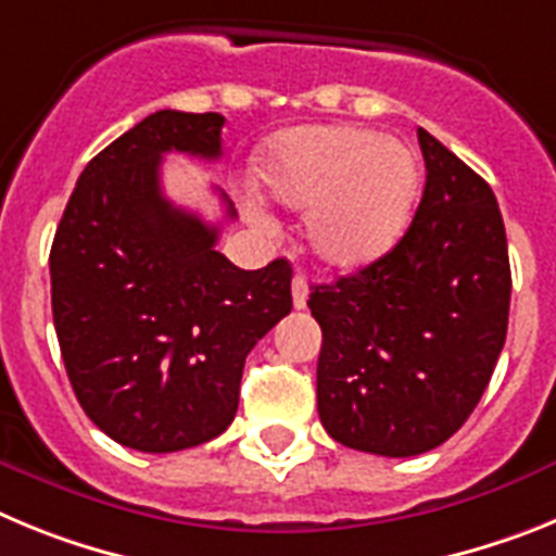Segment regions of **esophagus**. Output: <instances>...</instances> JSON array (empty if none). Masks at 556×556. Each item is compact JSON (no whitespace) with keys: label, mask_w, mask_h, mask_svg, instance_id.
Here are the masks:
<instances>
[{"label":"esophagus","mask_w":556,"mask_h":556,"mask_svg":"<svg viewBox=\"0 0 556 556\" xmlns=\"http://www.w3.org/2000/svg\"><path fill=\"white\" fill-rule=\"evenodd\" d=\"M306 301H308V283L303 275H294L292 278V303L294 308H306Z\"/></svg>","instance_id":"esophagus-1"}]
</instances>
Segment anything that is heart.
<instances>
[{
	"label": "heart",
	"mask_w": 556,
	"mask_h": 556,
	"mask_svg": "<svg viewBox=\"0 0 556 556\" xmlns=\"http://www.w3.org/2000/svg\"><path fill=\"white\" fill-rule=\"evenodd\" d=\"M255 178L287 208L308 211V244L331 267H362L395 248L420 186L415 152L358 127H303L275 141Z\"/></svg>",
	"instance_id": "b5f03b06"
}]
</instances>
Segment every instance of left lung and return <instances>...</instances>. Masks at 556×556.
Returning a JSON list of instances; mask_svg holds the SVG:
<instances>
[{"label":"left lung","instance_id":"1","mask_svg":"<svg viewBox=\"0 0 556 556\" xmlns=\"http://www.w3.org/2000/svg\"><path fill=\"white\" fill-rule=\"evenodd\" d=\"M424 200L401 242L308 294L323 328L317 412L328 434L417 456L462 429L507 339V230L488 180L417 127Z\"/></svg>","mask_w":556,"mask_h":556}]
</instances>
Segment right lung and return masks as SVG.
<instances>
[{
  "label": "right lung",
  "instance_id": "right-lung-1",
  "mask_svg": "<svg viewBox=\"0 0 556 556\" xmlns=\"http://www.w3.org/2000/svg\"><path fill=\"white\" fill-rule=\"evenodd\" d=\"M219 113L155 111L88 161L49 253L68 381L94 426L144 454L223 434L244 358L292 312V267L239 269L219 225L161 191V159L223 155ZM228 217L233 203L223 194Z\"/></svg>",
  "mask_w": 556,
  "mask_h": 556
}]
</instances>
